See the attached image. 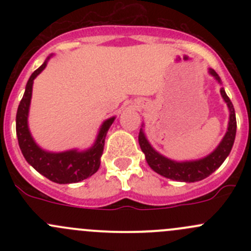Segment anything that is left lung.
Instances as JSON below:
<instances>
[{
    "instance_id": "left-lung-1",
    "label": "left lung",
    "mask_w": 251,
    "mask_h": 251,
    "mask_svg": "<svg viewBox=\"0 0 251 251\" xmlns=\"http://www.w3.org/2000/svg\"><path fill=\"white\" fill-rule=\"evenodd\" d=\"M210 74L214 75L219 82L220 81L219 75L216 72L210 69ZM221 95L224 97L225 102L227 103L229 108V123H228V131L225 135L224 140H222L220 146L212 151L210 155L206 158L201 159V160L196 161H186V163H176V161L170 160V159L165 158V156L160 155L158 151H154L148 143V141L144 137L142 130L138 135V142H140V147L144 154H146V160L148 165L153 169L155 173H158L161 176L166 177V178L175 179V181L179 182H196L201 181L209 175L214 173L216 169L221 166L225 159L228 156L229 151H231L232 147H233L234 138H235V131H237V120H235V113L233 104H232L231 100L228 96L226 95L224 88H221Z\"/></svg>"
}]
</instances>
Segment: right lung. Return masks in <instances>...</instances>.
Instances as JSON below:
<instances>
[{
    "label": "right lung",
    "mask_w": 251,
    "mask_h": 251,
    "mask_svg": "<svg viewBox=\"0 0 251 251\" xmlns=\"http://www.w3.org/2000/svg\"><path fill=\"white\" fill-rule=\"evenodd\" d=\"M46 67V62L35 70L25 87L24 96L17 111L16 128L18 143L27 163L36 171L55 183H75L97 173L100 165V155L104 148L105 136L114 118L108 119L102 125L95 146L86 151H69L64 153H47L36 146L27 128V113L31 100L34 78Z\"/></svg>",
    "instance_id": "obj_1"
}]
</instances>
